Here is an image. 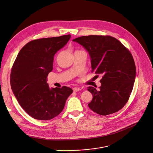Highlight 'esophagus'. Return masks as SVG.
<instances>
[{
  "mask_svg": "<svg viewBox=\"0 0 153 153\" xmlns=\"http://www.w3.org/2000/svg\"><path fill=\"white\" fill-rule=\"evenodd\" d=\"M73 90L74 91H79L81 90V88H79V87H74V88H73Z\"/></svg>",
  "mask_w": 153,
  "mask_h": 153,
  "instance_id": "34e87169",
  "label": "esophagus"
}]
</instances>
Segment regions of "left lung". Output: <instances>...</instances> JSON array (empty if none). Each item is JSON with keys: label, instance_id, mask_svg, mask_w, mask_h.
I'll use <instances>...</instances> for the list:
<instances>
[{"label": "left lung", "instance_id": "obj_1", "mask_svg": "<svg viewBox=\"0 0 153 153\" xmlns=\"http://www.w3.org/2000/svg\"><path fill=\"white\" fill-rule=\"evenodd\" d=\"M73 41L88 52L91 71L102 76L100 90L88 87L93 95L88 107L102 115L118 112L128 102L135 82L136 68L130 51L111 36H82Z\"/></svg>", "mask_w": 153, "mask_h": 153}]
</instances>
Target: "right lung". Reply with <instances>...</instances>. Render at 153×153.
<instances>
[{
  "mask_svg": "<svg viewBox=\"0 0 153 153\" xmlns=\"http://www.w3.org/2000/svg\"><path fill=\"white\" fill-rule=\"evenodd\" d=\"M70 38L67 35L32 40L21 49L14 62L10 74L12 91L25 112L35 119L49 120L57 117L73 92L66 86L50 88L46 82L54 55Z\"/></svg>",
  "mask_w": 153,
  "mask_h": 153,
  "instance_id": "obj_1",
  "label": "right lung"
}]
</instances>
